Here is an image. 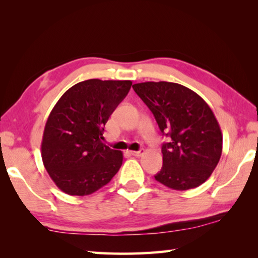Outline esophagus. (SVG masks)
Returning a JSON list of instances; mask_svg holds the SVG:
<instances>
[{
    "label": "esophagus",
    "mask_w": 258,
    "mask_h": 258,
    "mask_svg": "<svg viewBox=\"0 0 258 258\" xmlns=\"http://www.w3.org/2000/svg\"><path fill=\"white\" fill-rule=\"evenodd\" d=\"M130 154L134 156V157H141L143 154H145V150L141 149V150H138V151H130Z\"/></svg>",
    "instance_id": "obj_1"
}]
</instances>
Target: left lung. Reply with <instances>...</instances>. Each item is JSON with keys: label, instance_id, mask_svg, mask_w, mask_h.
Instances as JSON below:
<instances>
[{"label": "left lung", "instance_id": "obj_1", "mask_svg": "<svg viewBox=\"0 0 258 258\" xmlns=\"http://www.w3.org/2000/svg\"><path fill=\"white\" fill-rule=\"evenodd\" d=\"M133 90L168 137L161 148L163 167L156 180L178 191L203 184L220 161L223 146L212 109L200 95L177 83H138Z\"/></svg>", "mask_w": 258, "mask_h": 258}]
</instances>
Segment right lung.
<instances>
[{
    "mask_svg": "<svg viewBox=\"0 0 258 258\" xmlns=\"http://www.w3.org/2000/svg\"><path fill=\"white\" fill-rule=\"evenodd\" d=\"M131 85V81H83L67 90L52 109L43 133L42 160L64 194H93L119 171L123 152L104 146L101 139L104 125Z\"/></svg>",
    "mask_w": 258,
    "mask_h": 258,
    "instance_id": "add662e5",
    "label": "right lung"
}]
</instances>
